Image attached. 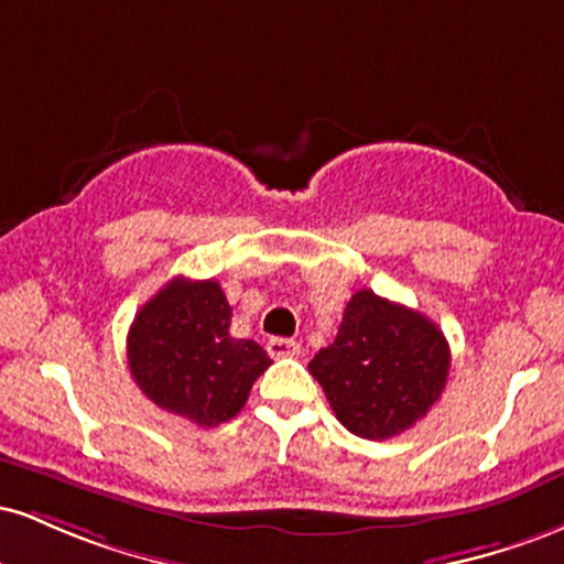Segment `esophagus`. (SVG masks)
<instances>
[{"instance_id": "esophagus-1", "label": "esophagus", "mask_w": 564, "mask_h": 564, "mask_svg": "<svg viewBox=\"0 0 564 564\" xmlns=\"http://www.w3.org/2000/svg\"><path fill=\"white\" fill-rule=\"evenodd\" d=\"M302 352L300 341L294 339H270L268 341V355L270 358H296Z\"/></svg>"}]
</instances>
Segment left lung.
Here are the masks:
<instances>
[{
  "label": "left lung",
  "mask_w": 564,
  "mask_h": 564,
  "mask_svg": "<svg viewBox=\"0 0 564 564\" xmlns=\"http://www.w3.org/2000/svg\"><path fill=\"white\" fill-rule=\"evenodd\" d=\"M451 349L430 318L360 289L339 334L310 360L336 419L352 435L387 440L411 430L445 390Z\"/></svg>",
  "instance_id": "left-lung-1"
}]
</instances>
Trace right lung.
Segmentation results:
<instances>
[{"instance_id": "add662e5", "label": "right lung", "mask_w": 564, "mask_h": 564, "mask_svg": "<svg viewBox=\"0 0 564 564\" xmlns=\"http://www.w3.org/2000/svg\"><path fill=\"white\" fill-rule=\"evenodd\" d=\"M230 318L217 281L172 278L129 328L134 384L159 408L198 426L230 422L270 366L254 339L230 336Z\"/></svg>"}]
</instances>
